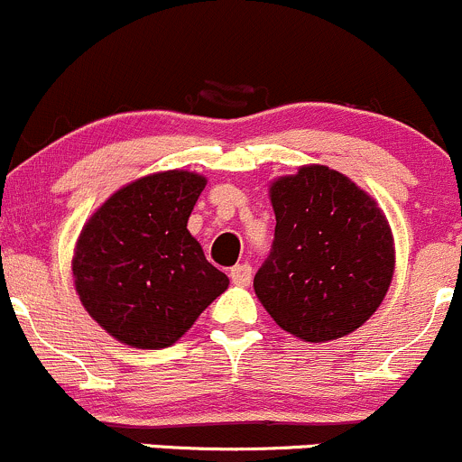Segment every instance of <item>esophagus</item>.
Instances as JSON below:
<instances>
[{
	"instance_id": "esophagus-1",
	"label": "esophagus",
	"mask_w": 462,
	"mask_h": 462,
	"mask_svg": "<svg viewBox=\"0 0 462 462\" xmlns=\"http://www.w3.org/2000/svg\"><path fill=\"white\" fill-rule=\"evenodd\" d=\"M231 282L237 284V287H246V284L251 282V275H254V271H251V264H236L231 269Z\"/></svg>"
}]
</instances>
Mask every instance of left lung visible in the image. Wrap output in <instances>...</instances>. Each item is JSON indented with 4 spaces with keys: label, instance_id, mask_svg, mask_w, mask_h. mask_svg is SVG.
<instances>
[{
    "label": "left lung",
    "instance_id": "obj_1",
    "mask_svg": "<svg viewBox=\"0 0 462 462\" xmlns=\"http://www.w3.org/2000/svg\"><path fill=\"white\" fill-rule=\"evenodd\" d=\"M275 236L254 278L255 296L284 331L327 342L374 316L393 278V236L374 198L322 164L269 189Z\"/></svg>",
    "mask_w": 462,
    "mask_h": 462
}]
</instances>
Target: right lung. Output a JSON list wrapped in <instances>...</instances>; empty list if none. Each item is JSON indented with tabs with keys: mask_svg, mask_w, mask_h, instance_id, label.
<instances>
[{
	"mask_svg": "<svg viewBox=\"0 0 462 462\" xmlns=\"http://www.w3.org/2000/svg\"><path fill=\"white\" fill-rule=\"evenodd\" d=\"M207 178L146 175L113 193L79 233L75 291L88 316L135 349H164L229 287L187 229Z\"/></svg>",
	"mask_w": 462,
	"mask_h": 462,
	"instance_id": "1",
	"label": "right lung"
}]
</instances>
